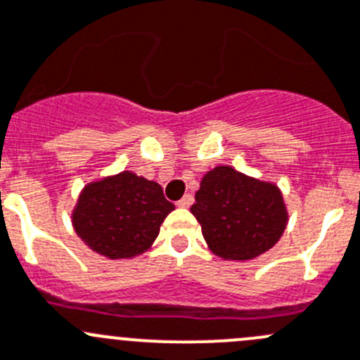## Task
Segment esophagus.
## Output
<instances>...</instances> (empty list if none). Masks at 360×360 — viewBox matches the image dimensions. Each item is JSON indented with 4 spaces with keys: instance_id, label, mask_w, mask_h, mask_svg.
Segmentation results:
<instances>
[{
    "instance_id": "esophagus-1",
    "label": "esophagus",
    "mask_w": 360,
    "mask_h": 360,
    "mask_svg": "<svg viewBox=\"0 0 360 360\" xmlns=\"http://www.w3.org/2000/svg\"><path fill=\"white\" fill-rule=\"evenodd\" d=\"M193 200H195L193 195H191V193H186V195H184L183 198H181L179 202H177V205H179V207H190V205L193 204Z\"/></svg>"
}]
</instances>
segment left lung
Masks as SVG:
<instances>
[{"instance_id": "1", "label": "left lung", "mask_w": 360, "mask_h": 360, "mask_svg": "<svg viewBox=\"0 0 360 360\" xmlns=\"http://www.w3.org/2000/svg\"><path fill=\"white\" fill-rule=\"evenodd\" d=\"M190 211L209 250L226 260H251L271 250L288 219L276 184L223 165L202 177Z\"/></svg>"}]
</instances>
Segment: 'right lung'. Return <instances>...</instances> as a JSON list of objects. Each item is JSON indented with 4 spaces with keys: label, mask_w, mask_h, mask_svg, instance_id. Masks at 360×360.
Here are the masks:
<instances>
[{
    "label": "right lung",
    "mask_w": 360,
    "mask_h": 360,
    "mask_svg": "<svg viewBox=\"0 0 360 360\" xmlns=\"http://www.w3.org/2000/svg\"><path fill=\"white\" fill-rule=\"evenodd\" d=\"M172 202L155 181L134 172L89 183L72 214L77 236L107 258H131L149 250Z\"/></svg>",
    "instance_id": "obj_1"
}]
</instances>
